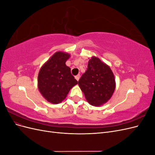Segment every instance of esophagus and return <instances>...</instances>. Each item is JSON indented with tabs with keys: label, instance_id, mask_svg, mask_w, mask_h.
Instances as JSON below:
<instances>
[{
	"label": "esophagus",
	"instance_id": "34e87169",
	"mask_svg": "<svg viewBox=\"0 0 155 155\" xmlns=\"http://www.w3.org/2000/svg\"><path fill=\"white\" fill-rule=\"evenodd\" d=\"M79 78H80V76H79V75H77V76H75V78H76V79L77 81H79Z\"/></svg>",
	"mask_w": 155,
	"mask_h": 155
}]
</instances>
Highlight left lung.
Here are the masks:
<instances>
[{
	"mask_svg": "<svg viewBox=\"0 0 155 155\" xmlns=\"http://www.w3.org/2000/svg\"><path fill=\"white\" fill-rule=\"evenodd\" d=\"M78 85L87 101L94 106L105 104L116 88L114 76L110 68L94 56L89 59L87 69L79 79Z\"/></svg>",
	"mask_w": 155,
	"mask_h": 155,
	"instance_id": "obj_1",
	"label": "left lung"
}]
</instances>
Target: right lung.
Segmentation results:
<instances>
[{
  "mask_svg": "<svg viewBox=\"0 0 155 155\" xmlns=\"http://www.w3.org/2000/svg\"><path fill=\"white\" fill-rule=\"evenodd\" d=\"M70 54L57 51L40 69L38 75V88L48 101L59 104L66 98L70 90L78 84L70 68L65 63Z\"/></svg>",
  "mask_w": 155,
  "mask_h": 155,
  "instance_id": "right-lung-1",
  "label": "right lung"
}]
</instances>
